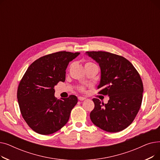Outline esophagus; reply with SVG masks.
Masks as SVG:
<instances>
[{
    "label": "esophagus",
    "mask_w": 160,
    "mask_h": 160,
    "mask_svg": "<svg viewBox=\"0 0 160 160\" xmlns=\"http://www.w3.org/2000/svg\"><path fill=\"white\" fill-rule=\"evenodd\" d=\"M78 100H80V101H82V100H83L86 99V97H78Z\"/></svg>",
    "instance_id": "1"
}]
</instances>
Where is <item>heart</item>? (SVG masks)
Here are the masks:
<instances>
[{
  "label": "heart",
  "mask_w": 160,
  "mask_h": 160,
  "mask_svg": "<svg viewBox=\"0 0 160 160\" xmlns=\"http://www.w3.org/2000/svg\"><path fill=\"white\" fill-rule=\"evenodd\" d=\"M91 65H95V64L93 63H91V62H87V63H86V64H85V67H88V66H91ZM80 89L81 91H83V90H84V88H83V87H81Z\"/></svg>",
  "instance_id": "obj_1"
}]
</instances>
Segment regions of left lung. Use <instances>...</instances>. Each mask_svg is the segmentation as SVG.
<instances>
[{
	"label": "left lung",
	"instance_id": "left-lung-1",
	"mask_svg": "<svg viewBox=\"0 0 160 160\" xmlns=\"http://www.w3.org/2000/svg\"><path fill=\"white\" fill-rule=\"evenodd\" d=\"M86 53L100 66L98 93L110 98L107 104L98 98L93 99L95 108L90 119L104 131H122L136 118L141 105L143 86L140 75L122 56L103 51Z\"/></svg>",
	"mask_w": 160,
	"mask_h": 160
}]
</instances>
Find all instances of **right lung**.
<instances>
[{"label": "right lung", "mask_w": 160, "mask_h": 160, "mask_svg": "<svg viewBox=\"0 0 160 160\" xmlns=\"http://www.w3.org/2000/svg\"><path fill=\"white\" fill-rule=\"evenodd\" d=\"M80 52L60 51L41 57L33 62L21 79L18 100L21 115L34 132L48 135L68 122L72 109L78 102L75 95L57 100L54 86L65 82L69 63Z\"/></svg>", "instance_id": "obj_1"}]
</instances>
